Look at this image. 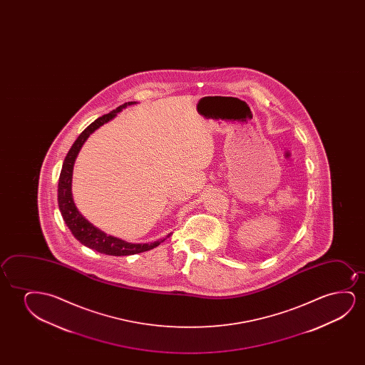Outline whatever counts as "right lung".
<instances>
[{
  "label": "right lung",
  "mask_w": 365,
  "mask_h": 365,
  "mask_svg": "<svg viewBox=\"0 0 365 365\" xmlns=\"http://www.w3.org/2000/svg\"><path fill=\"white\" fill-rule=\"evenodd\" d=\"M133 103L135 102L123 103L110 113L97 118L78 135V138L75 140V143L72 145L71 150L66 155L62 170H61L60 180H58V207H60L61 215L66 225L72 232V235H75L76 240H80L82 245L88 247L91 250H97L103 255H117V257L137 255L145 250H153L170 237L172 233L163 240H157L153 243H145V245H132V243H127L125 240L115 238L112 235H107L102 230L96 228L95 225H91L90 222L86 220L85 217L76 208L75 202L72 198L71 183H72V170H73L76 157L91 133H93L97 128H100L101 125H105L106 122L112 120L127 106L133 105Z\"/></svg>",
  "instance_id": "obj_1"
}]
</instances>
